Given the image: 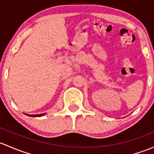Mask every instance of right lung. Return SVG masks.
Returning <instances> with one entry per match:
<instances>
[{
	"label": "right lung",
	"mask_w": 154,
	"mask_h": 154,
	"mask_svg": "<svg viewBox=\"0 0 154 154\" xmlns=\"http://www.w3.org/2000/svg\"><path fill=\"white\" fill-rule=\"evenodd\" d=\"M27 115H28V114H27ZM43 115H44V114H38V115H29V116H43Z\"/></svg>",
	"instance_id": "right-lung-1"
}]
</instances>
